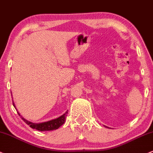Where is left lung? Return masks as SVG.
Returning <instances> with one entry per match:
<instances>
[{"label": "left lung", "instance_id": "8db88e82", "mask_svg": "<svg viewBox=\"0 0 153 153\" xmlns=\"http://www.w3.org/2000/svg\"><path fill=\"white\" fill-rule=\"evenodd\" d=\"M105 127H107V126H105Z\"/></svg>", "mask_w": 153, "mask_h": 153}]
</instances>
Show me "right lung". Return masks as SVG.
I'll return each mask as SVG.
<instances>
[{"label": "right lung", "instance_id": "1", "mask_svg": "<svg viewBox=\"0 0 153 153\" xmlns=\"http://www.w3.org/2000/svg\"><path fill=\"white\" fill-rule=\"evenodd\" d=\"M13 105H14V107L16 108L14 102H13ZM68 113V111L65 112V113L63 114L62 115H61V116L57 117V118H56V119H53V120H49V121H47V122H43V123H32V122L27 120L26 119H25L22 116H21V115H20V114L18 112L19 115L21 116L22 119V120H24L25 123L27 124L28 126H30V127H31L32 128H34V129H36V130H38V131H46L56 130V129L59 128L62 125H63V124L65 123V118H66L67 114Z\"/></svg>", "mask_w": 153, "mask_h": 153}]
</instances>
